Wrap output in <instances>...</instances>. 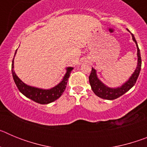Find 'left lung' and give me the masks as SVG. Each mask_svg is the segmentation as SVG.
Listing matches in <instances>:
<instances>
[{"instance_id": "left-lung-1", "label": "left lung", "mask_w": 147, "mask_h": 147, "mask_svg": "<svg viewBox=\"0 0 147 147\" xmlns=\"http://www.w3.org/2000/svg\"><path fill=\"white\" fill-rule=\"evenodd\" d=\"M127 31L130 32L128 29H127ZM131 35H132V40L134 41L136 45V47H137L138 63L136 70L134 71V72L132 73L130 77L125 82L123 83L121 86L111 88V87H109L105 85V83L102 82L98 79V76H97L96 70H95L93 67H92L91 73H90V74L89 76V82L90 86H91L92 90H93L95 94L97 96L104 98V99H115V98H119L121 96L127 93L136 84L138 77L139 76L140 71H141V58L139 48H138V45L137 42H136V38H135L134 35L132 34V33H131Z\"/></svg>"}]
</instances>
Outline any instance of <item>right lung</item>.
I'll list each match as a JSON object with an SVG mask.
<instances>
[{"mask_svg": "<svg viewBox=\"0 0 147 147\" xmlns=\"http://www.w3.org/2000/svg\"><path fill=\"white\" fill-rule=\"evenodd\" d=\"M17 50L15 53V57L17 53ZM15 57L13 58L12 64H11V73H12V76L15 85L22 94L24 95L27 98L33 100L34 102L41 104V105H47V104L51 103L62 96L66 88L67 80H68V78L71 74V71L74 69V67H66L65 74L62 78V81L58 83L57 85L53 88H49V89H43V88H36V87L27 85L17 76L15 70H14Z\"/></svg>", "mask_w": 147, "mask_h": 147, "instance_id": "1", "label": "right lung"}]
</instances>
